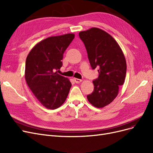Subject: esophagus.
<instances>
[{
  "instance_id": "1",
  "label": "esophagus",
  "mask_w": 153,
  "mask_h": 153,
  "mask_svg": "<svg viewBox=\"0 0 153 153\" xmlns=\"http://www.w3.org/2000/svg\"><path fill=\"white\" fill-rule=\"evenodd\" d=\"M74 81H75L76 83H79L82 81L81 79H77V78H74Z\"/></svg>"
}]
</instances>
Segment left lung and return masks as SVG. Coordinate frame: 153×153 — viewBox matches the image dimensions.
<instances>
[{
  "label": "left lung",
  "instance_id": "left-lung-1",
  "mask_svg": "<svg viewBox=\"0 0 153 153\" xmlns=\"http://www.w3.org/2000/svg\"><path fill=\"white\" fill-rule=\"evenodd\" d=\"M86 49L93 69L97 68L98 77L93 81L94 90L87 98L91 105L102 108L117 97L125 82L126 62L120 46L110 34L98 28L79 33Z\"/></svg>",
  "mask_w": 153,
  "mask_h": 153
}]
</instances>
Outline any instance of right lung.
I'll return each mask as SVG.
<instances>
[{
  "label": "right lung",
  "instance_id": "obj_1",
  "mask_svg": "<svg viewBox=\"0 0 153 153\" xmlns=\"http://www.w3.org/2000/svg\"><path fill=\"white\" fill-rule=\"evenodd\" d=\"M75 35L67 33L48 37L34 46L26 59L25 78L33 94L49 109H55L65 102L72 84L57 74L62 66L66 49Z\"/></svg>",
  "mask_w": 153,
  "mask_h": 153
}]
</instances>
